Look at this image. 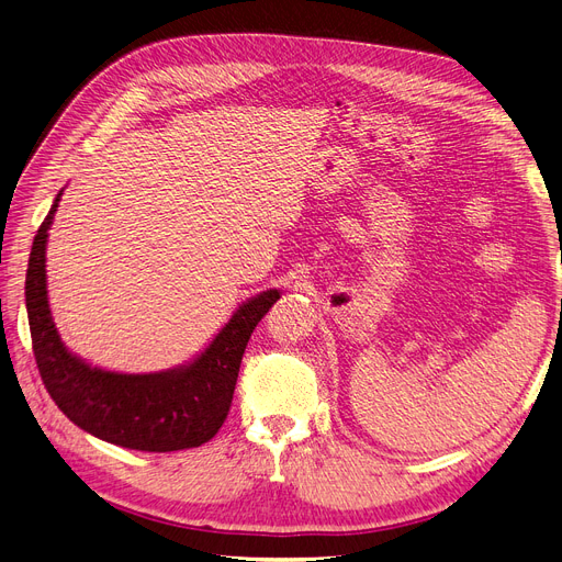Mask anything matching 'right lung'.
<instances>
[{
	"label": "right lung",
	"instance_id": "add662e5",
	"mask_svg": "<svg viewBox=\"0 0 562 562\" xmlns=\"http://www.w3.org/2000/svg\"><path fill=\"white\" fill-rule=\"evenodd\" d=\"M59 198L61 192L34 236L24 280L32 349L45 390L70 423L108 443L142 452L200 448L227 420L248 339L280 291H263L240 305L209 349L186 368L160 374L89 368L66 351L47 305L45 243Z\"/></svg>",
	"mask_w": 562,
	"mask_h": 562
}]
</instances>
